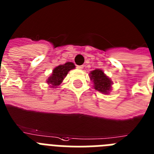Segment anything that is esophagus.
<instances>
[{
  "instance_id": "obj_1",
  "label": "esophagus",
  "mask_w": 154,
  "mask_h": 154,
  "mask_svg": "<svg viewBox=\"0 0 154 154\" xmlns=\"http://www.w3.org/2000/svg\"><path fill=\"white\" fill-rule=\"evenodd\" d=\"M77 68H78V69H82V68H83V65L77 66Z\"/></svg>"
}]
</instances>
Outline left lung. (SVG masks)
I'll use <instances>...</instances> for the list:
<instances>
[{"label": "left lung", "instance_id": "1", "mask_svg": "<svg viewBox=\"0 0 154 154\" xmlns=\"http://www.w3.org/2000/svg\"><path fill=\"white\" fill-rule=\"evenodd\" d=\"M91 79L94 83L95 90L104 94H108L111 90L112 81L104 74L101 70L96 69L91 72Z\"/></svg>", "mask_w": 154, "mask_h": 154}]
</instances>
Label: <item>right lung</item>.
Wrapping results in <instances>:
<instances>
[{"instance_id":"obj_1","label":"right lung","mask_w":154,"mask_h":154,"mask_svg":"<svg viewBox=\"0 0 154 154\" xmlns=\"http://www.w3.org/2000/svg\"><path fill=\"white\" fill-rule=\"evenodd\" d=\"M75 68L74 63L72 62H67L65 64L57 66L53 71L52 75L48 79L47 82L51 85V87H56L59 86L65 76L68 75L70 70Z\"/></svg>"}]
</instances>
